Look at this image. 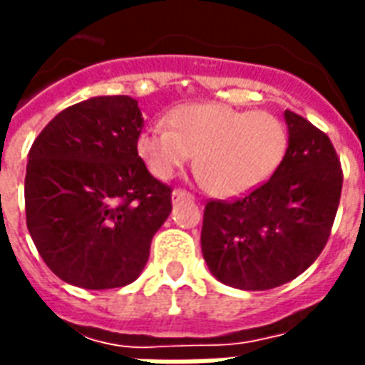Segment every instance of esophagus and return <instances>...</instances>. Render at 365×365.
Instances as JSON below:
<instances>
[{
	"label": "esophagus",
	"mask_w": 365,
	"mask_h": 365,
	"mask_svg": "<svg viewBox=\"0 0 365 365\" xmlns=\"http://www.w3.org/2000/svg\"><path fill=\"white\" fill-rule=\"evenodd\" d=\"M182 199H193V195H191L190 191H185V190H174V191H172V201H174V203L182 201Z\"/></svg>",
	"instance_id": "obj_1"
}]
</instances>
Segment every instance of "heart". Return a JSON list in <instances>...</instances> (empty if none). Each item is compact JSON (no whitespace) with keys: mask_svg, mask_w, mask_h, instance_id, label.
<instances>
[{"mask_svg":"<svg viewBox=\"0 0 365 365\" xmlns=\"http://www.w3.org/2000/svg\"><path fill=\"white\" fill-rule=\"evenodd\" d=\"M160 123L143 129L135 148L148 172L170 180L195 155L205 187L218 197L257 190L284 162L290 133L279 115L217 102L182 104Z\"/></svg>","mask_w":365,"mask_h":365,"instance_id":"heart-1","label":"heart"}]
</instances>
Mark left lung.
<instances>
[{
	"mask_svg": "<svg viewBox=\"0 0 365 365\" xmlns=\"http://www.w3.org/2000/svg\"><path fill=\"white\" fill-rule=\"evenodd\" d=\"M290 147L280 168L234 201L205 205L201 250L212 277L240 290H269L306 271L331 236L342 191L333 143L284 112Z\"/></svg>",
	"mask_w": 365,
	"mask_h": 365,
	"instance_id": "8db88e82",
	"label": "left lung"
}]
</instances>
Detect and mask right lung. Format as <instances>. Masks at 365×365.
<instances>
[{
	"label": "right lung",
	"mask_w": 365,
	"mask_h": 365,
	"mask_svg": "<svg viewBox=\"0 0 365 365\" xmlns=\"http://www.w3.org/2000/svg\"><path fill=\"white\" fill-rule=\"evenodd\" d=\"M141 110L131 96H94L59 112L32 143L26 226L40 257L67 284L133 282L172 210V187L137 155Z\"/></svg>",
	"instance_id": "obj_1"
}]
</instances>
